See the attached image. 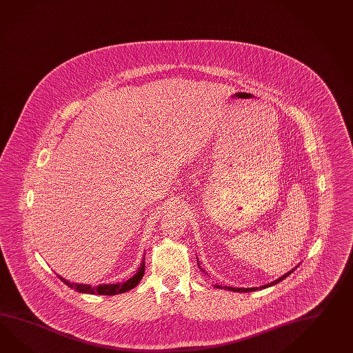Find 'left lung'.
I'll return each instance as SVG.
<instances>
[{
    "label": "left lung",
    "instance_id": "8db88e82",
    "mask_svg": "<svg viewBox=\"0 0 353 353\" xmlns=\"http://www.w3.org/2000/svg\"><path fill=\"white\" fill-rule=\"evenodd\" d=\"M300 265V264H299ZM299 265H296V267L293 268L292 270H290L288 273H285V274L282 275V276H279L278 279H275V281H273V282H270V283L264 284V285H261V287H252V288H233V287H222V285H219V284H214L215 288H221V290H230V291H233V292H252V291H256V290H264V288H268V287H272V285H274V284L279 283V282H282L283 281L284 278H287L288 275L291 274V273H293L297 268H299ZM199 268H200V265H199ZM201 269V268H200ZM201 272H204L205 273V270H203L201 269ZM207 274V273H205Z\"/></svg>",
    "mask_w": 353,
    "mask_h": 353
}]
</instances>
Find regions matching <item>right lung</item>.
Masks as SVG:
<instances>
[{"label": "right lung", "instance_id": "obj_1", "mask_svg": "<svg viewBox=\"0 0 353 353\" xmlns=\"http://www.w3.org/2000/svg\"><path fill=\"white\" fill-rule=\"evenodd\" d=\"M145 274V258L143 256L141 264L139 267L138 272L129 278L126 282L123 283H112V284H99L97 287H92L90 284H79L71 283L68 279L62 278L59 275L61 281L66 285H69L70 288L75 290L80 293H88V294H103V296H114V294H120V293H125L135 288L140 281L143 279V276Z\"/></svg>", "mask_w": 353, "mask_h": 353}]
</instances>
